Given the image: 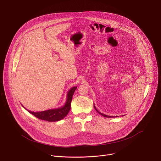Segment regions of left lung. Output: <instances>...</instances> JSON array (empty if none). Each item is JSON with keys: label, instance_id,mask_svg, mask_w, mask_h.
Returning <instances> with one entry per match:
<instances>
[{"label": "left lung", "instance_id": "8db88e82", "mask_svg": "<svg viewBox=\"0 0 161 161\" xmlns=\"http://www.w3.org/2000/svg\"><path fill=\"white\" fill-rule=\"evenodd\" d=\"M94 108H95V109L97 111V112H98V113H99L100 114H101L102 116H103V117H108V118H112V117H113V116H108V115H106V114H103V113H101V112H99L97 109H96V106H95V105H94Z\"/></svg>", "mask_w": 161, "mask_h": 161}]
</instances>
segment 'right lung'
<instances>
[{"mask_svg": "<svg viewBox=\"0 0 161 161\" xmlns=\"http://www.w3.org/2000/svg\"><path fill=\"white\" fill-rule=\"evenodd\" d=\"M77 86H74L69 90L67 94V100L61 108L57 109H52L47 111H43L41 112H34L27 110L30 113L32 114L36 117L41 120L48 121V122H57L63 119L69 111L71 109V103L72 101V97L74 94L75 90Z\"/></svg>", "mask_w": 161, "mask_h": 161, "instance_id": "1", "label": "right lung"}]
</instances>
